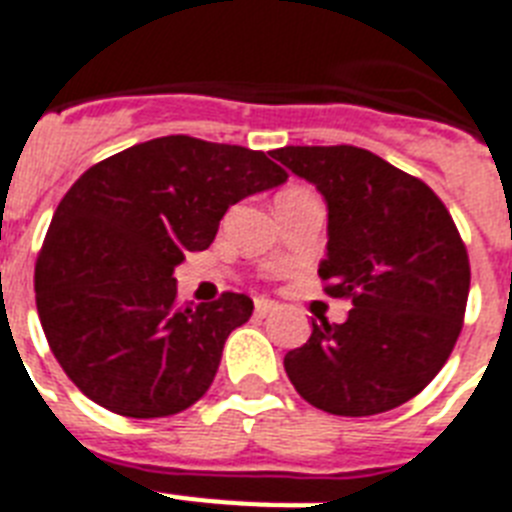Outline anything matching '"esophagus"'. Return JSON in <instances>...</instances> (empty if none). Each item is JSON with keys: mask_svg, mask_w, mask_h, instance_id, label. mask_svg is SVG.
<instances>
[{"mask_svg": "<svg viewBox=\"0 0 512 512\" xmlns=\"http://www.w3.org/2000/svg\"><path fill=\"white\" fill-rule=\"evenodd\" d=\"M276 310V305L273 302H268V299H255V315L257 318H265V315H270Z\"/></svg>", "mask_w": 512, "mask_h": 512, "instance_id": "1", "label": "esophagus"}]
</instances>
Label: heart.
<instances>
[{
    "label": "heart",
    "instance_id": "b5f03b06",
    "mask_svg": "<svg viewBox=\"0 0 512 512\" xmlns=\"http://www.w3.org/2000/svg\"><path fill=\"white\" fill-rule=\"evenodd\" d=\"M294 191H305V189H286V191H281V194H294Z\"/></svg>",
    "mask_w": 512,
    "mask_h": 512
}]
</instances>
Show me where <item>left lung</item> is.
Returning <instances> with one entry per match:
<instances>
[{"instance_id": "8db88e82", "label": "left lung", "mask_w": 512, "mask_h": 512, "mask_svg": "<svg viewBox=\"0 0 512 512\" xmlns=\"http://www.w3.org/2000/svg\"><path fill=\"white\" fill-rule=\"evenodd\" d=\"M270 155L321 191L328 297L352 299L344 323L313 321L284 368L302 400L331 415H376L413 400L442 371L463 328L468 252L421 178L368 149L281 147Z\"/></svg>"}]
</instances>
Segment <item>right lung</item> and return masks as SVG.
<instances>
[{
  "instance_id": "right-lung-1",
  "label": "right lung",
  "mask_w": 512,
  "mask_h": 512,
  "mask_svg": "<svg viewBox=\"0 0 512 512\" xmlns=\"http://www.w3.org/2000/svg\"><path fill=\"white\" fill-rule=\"evenodd\" d=\"M265 152L162 136L91 165L54 210L33 286L49 350L89 400L165 418L210 389L252 299L178 305L173 270L239 199L284 184Z\"/></svg>"
}]
</instances>
